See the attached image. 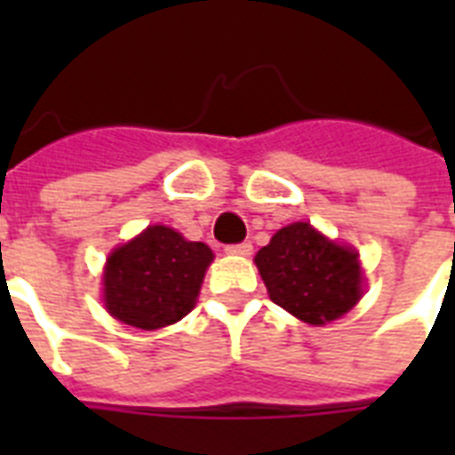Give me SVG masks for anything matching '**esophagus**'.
Segmentation results:
<instances>
[{
    "instance_id": "34e87169",
    "label": "esophagus",
    "mask_w": 455,
    "mask_h": 455,
    "mask_svg": "<svg viewBox=\"0 0 455 455\" xmlns=\"http://www.w3.org/2000/svg\"><path fill=\"white\" fill-rule=\"evenodd\" d=\"M227 255H235V257H248L252 252V245L248 241L245 243H234V245H227Z\"/></svg>"
}]
</instances>
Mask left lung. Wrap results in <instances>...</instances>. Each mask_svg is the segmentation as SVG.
I'll return each mask as SVG.
<instances>
[{"label": "left lung", "instance_id": "1", "mask_svg": "<svg viewBox=\"0 0 455 455\" xmlns=\"http://www.w3.org/2000/svg\"><path fill=\"white\" fill-rule=\"evenodd\" d=\"M269 298L311 325L335 321L361 298L359 255L298 221L257 252Z\"/></svg>", "mask_w": 455, "mask_h": 455}]
</instances>
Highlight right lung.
<instances>
[{
	"label": "right lung",
	"instance_id": "right-lung-1",
	"mask_svg": "<svg viewBox=\"0 0 455 455\" xmlns=\"http://www.w3.org/2000/svg\"><path fill=\"white\" fill-rule=\"evenodd\" d=\"M212 250L167 227H148L108 257L106 307L123 323L156 331L193 309Z\"/></svg>",
	"mask_w": 455,
	"mask_h": 455
}]
</instances>
